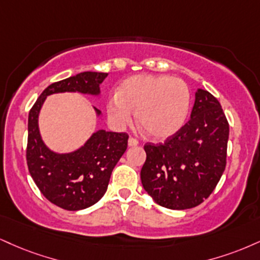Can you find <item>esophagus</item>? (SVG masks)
I'll use <instances>...</instances> for the list:
<instances>
[{
  "mask_svg": "<svg viewBox=\"0 0 260 260\" xmlns=\"http://www.w3.org/2000/svg\"><path fill=\"white\" fill-rule=\"evenodd\" d=\"M128 145L129 146H137L139 145V140L133 138V137H129V139H128Z\"/></svg>",
  "mask_w": 260,
  "mask_h": 260,
  "instance_id": "34e87169",
  "label": "esophagus"
}]
</instances>
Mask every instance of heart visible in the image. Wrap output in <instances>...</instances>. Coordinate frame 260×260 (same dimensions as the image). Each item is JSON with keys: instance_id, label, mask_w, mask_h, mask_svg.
I'll return each instance as SVG.
<instances>
[{"instance_id": "b5f03b06", "label": "heart", "mask_w": 260, "mask_h": 260, "mask_svg": "<svg viewBox=\"0 0 260 260\" xmlns=\"http://www.w3.org/2000/svg\"><path fill=\"white\" fill-rule=\"evenodd\" d=\"M191 94L187 84L166 75H137L120 84L116 95L106 103V114L115 127L129 124L137 111L146 136L166 139L185 123Z\"/></svg>"}]
</instances>
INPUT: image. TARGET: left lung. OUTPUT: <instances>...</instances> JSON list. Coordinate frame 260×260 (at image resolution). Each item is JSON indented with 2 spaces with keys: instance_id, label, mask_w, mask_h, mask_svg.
Here are the masks:
<instances>
[{
  "instance_id": "1",
  "label": "left lung",
  "mask_w": 260,
  "mask_h": 260,
  "mask_svg": "<svg viewBox=\"0 0 260 260\" xmlns=\"http://www.w3.org/2000/svg\"><path fill=\"white\" fill-rule=\"evenodd\" d=\"M228 139L229 123L220 103L207 90L198 89L189 122L165 143L144 145L143 187L162 207H196L223 174Z\"/></svg>"
}]
</instances>
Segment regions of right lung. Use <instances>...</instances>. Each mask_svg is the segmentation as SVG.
I'll use <instances>...</instances> for the list:
<instances>
[{
	"label": "right lung",
	"mask_w": 260,
	"mask_h": 260,
	"mask_svg": "<svg viewBox=\"0 0 260 260\" xmlns=\"http://www.w3.org/2000/svg\"><path fill=\"white\" fill-rule=\"evenodd\" d=\"M108 74L86 71L49 84L29 112L27 168L42 195L67 211L88 208L104 196L111 172L127 149L128 134L96 131L83 146L69 154H58L46 146L39 129V115L48 95L79 92L99 95L100 83ZM96 115L100 110L94 108Z\"/></svg>",
	"instance_id": "right-lung-1"
}]
</instances>
